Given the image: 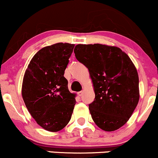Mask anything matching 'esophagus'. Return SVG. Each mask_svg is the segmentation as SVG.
<instances>
[{
  "mask_svg": "<svg viewBox=\"0 0 158 158\" xmlns=\"http://www.w3.org/2000/svg\"><path fill=\"white\" fill-rule=\"evenodd\" d=\"M83 94H84V92L83 91H80L77 93V95H78V96H82Z\"/></svg>",
  "mask_w": 158,
  "mask_h": 158,
  "instance_id": "obj_1",
  "label": "esophagus"
}]
</instances>
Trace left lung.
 <instances>
[{
    "mask_svg": "<svg viewBox=\"0 0 158 158\" xmlns=\"http://www.w3.org/2000/svg\"><path fill=\"white\" fill-rule=\"evenodd\" d=\"M74 52L92 79L95 97L89 110L93 120L103 131L118 130L128 121L139 102L135 65L116 46L79 44Z\"/></svg>",
    "mask_w": 158,
    "mask_h": 158,
    "instance_id": "obj_1",
    "label": "left lung"
}]
</instances>
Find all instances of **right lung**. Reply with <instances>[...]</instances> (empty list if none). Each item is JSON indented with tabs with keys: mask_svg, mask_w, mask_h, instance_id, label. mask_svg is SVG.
Segmentation results:
<instances>
[{
	"mask_svg": "<svg viewBox=\"0 0 158 158\" xmlns=\"http://www.w3.org/2000/svg\"><path fill=\"white\" fill-rule=\"evenodd\" d=\"M74 45L54 44L42 48L24 72L22 95L26 107L43 129L57 132L66 126L75 105L64 72Z\"/></svg>",
	"mask_w": 158,
	"mask_h": 158,
	"instance_id": "obj_1",
	"label": "right lung"
}]
</instances>
